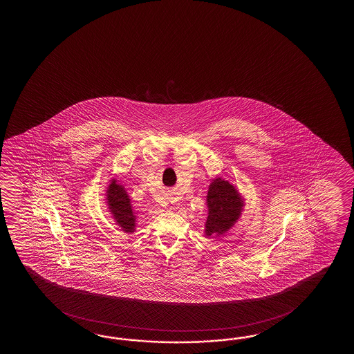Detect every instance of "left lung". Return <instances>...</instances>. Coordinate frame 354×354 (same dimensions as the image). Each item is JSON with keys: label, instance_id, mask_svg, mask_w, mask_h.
Listing matches in <instances>:
<instances>
[{"label": "left lung", "instance_id": "8db88e82", "mask_svg": "<svg viewBox=\"0 0 354 354\" xmlns=\"http://www.w3.org/2000/svg\"><path fill=\"white\" fill-rule=\"evenodd\" d=\"M209 215L206 220V236L221 235L227 232L241 215V196L227 180H212L207 192Z\"/></svg>", "mask_w": 354, "mask_h": 354}]
</instances>
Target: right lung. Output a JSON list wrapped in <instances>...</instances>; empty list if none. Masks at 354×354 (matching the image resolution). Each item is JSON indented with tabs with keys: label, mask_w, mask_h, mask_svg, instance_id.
Here are the masks:
<instances>
[{
	"label": "right lung",
	"mask_w": 354,
	"mask_h": 354,
	"mask_svg": "<svg viewBox=\"0 0 354 354\" xmlns=\"http://www.w3.org/2000/svg\"><path fill=\"white\" fill-rule=\"evenodd\" d=\"M107 203L113 218L122 232L133 233L136 227V216L128 194L113 180L107 188Z\"/></svg>",
	"instance_id": "obj_1"
}]
</instances>
